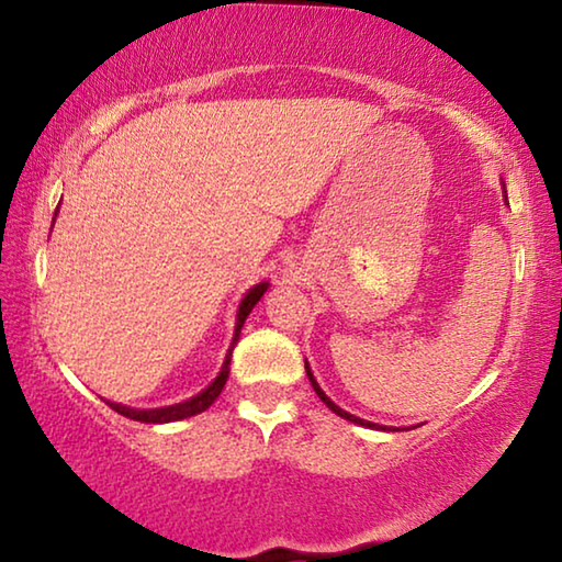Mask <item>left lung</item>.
Returning a JSON list of instances; mask_svg holds the SVG:
<instances>
[{"label":"left lung","instance_id":"1","mask_svg":"<svg viewBox=\"0 0 562 562\" xmlns=\"http://www.w3.org/2000/svg\"><path fill=\"white\" fill-rule=\"evenodd\" d=\"M506 201H508V198H506ZM304 372H307V376H310V382H312V389H315V392H317V396L322 398V402H325L329 408H331V412H335L337 416H341V418H347V422H355V424H359V426H369V429H384V426H379V424H372V422H364V418H359V416H351L349 412H345V408H339L335 402H331V398L325 394V392H322V389H319V384H317V379L315 376H312V369H310V364H307V359H304Z\"/></svg>","mask_w":562,"mask_h":562}]
</instances>
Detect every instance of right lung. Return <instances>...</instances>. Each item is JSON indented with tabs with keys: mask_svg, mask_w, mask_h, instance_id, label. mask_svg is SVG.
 <instances>
[{
	"mask_svg": "<svg viewBox=\"0 0 562 562\" xmlns=\"http://www.w3.org/2000/svg\"><path fill=\"white\" fill-rule=\"evenodd\" d=\"M270 282H260L255 284V288L245 294L240 307H237V319H235V335H233V345L231 349H227V357L223 361V369L221 374L215 376V382L203 389L201 394L188 398V402H180V404H173V406H160V408H131V406H123V404H113V402H106L113 412H119L121 416H128L133 418V422H144V424H168V422H178V418H188V416H195L205 412L207 406H211L217 396H221L223 386L227 382V374H231V357H233V347L237 345V339H240V329L245 325L247 315H250L255 304L260 302V297L265 292H268Z\"/></svg>",
	"mask_w": 562,
	"mask_h": 562,
	"instance_id": "add662e5",
	"label": "right lung"
}]
</instances>
